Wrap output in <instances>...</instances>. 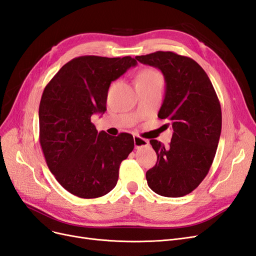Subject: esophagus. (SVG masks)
Listing matches in <instances>:
<instances>
[{
  "instance_id": "obj_1",
  "label": "esophagus",
  "mask_w": 256,
  "mask_h": 256,
  "mask_svg": "<svg viewBox=\"0 0 256 256\" xmlns=\"http://www.w3.org/2000/svg\"><path fill=\"white\" fill-rule=\"evenodd\" d=\"M134 146L136 148H140V147H145L150 144L148 140H145V138L138 136H134Z\"/></svg>"
}]
</instances>
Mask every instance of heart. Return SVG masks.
<instances>
[{
	"label": "heart",
	"mask_w": 256,
	"mask_h": 256,
	"mask_svg": "<svg viewBox=\"0 0 256 256\" xmlns=\"http://www.w3.org/2000/svg\"><path fill=\"white\" fill-rule=\"evenodd\" d=\"M136 82H147V83H158L162 85L164 82V76L161 72H159L156 69L152 68H146L138 74Z\"/></svg>",
	"instance_id": "heart-1"
}]
</instances>
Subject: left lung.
<instances>
[{
    "label": "left lung",
    "instance_id": "left-lung-1",
    "mask_svg": "<svg viewBox=\"0 0 256 256\" xmlns=\"http://www.w3.org/2000/svg\"><path fill=\"white\" fill-rule=\"evenodd\" d=\"M136 58L164 74L166 96L158 118L171 120L174 131L168 146L150 141L157 162L146 172L147 184L162 196L189 194L203 182L216 156L222 126L218 96L204 69L188 56L157 51Z\"/></svg>",
    "mask_w": 256,
    "mask_h": 256
}]
</instances>
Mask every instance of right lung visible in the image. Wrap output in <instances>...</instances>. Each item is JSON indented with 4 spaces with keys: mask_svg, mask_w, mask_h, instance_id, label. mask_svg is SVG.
I'll return each mask as SVG.
<instances>
[{
    "mask_svg": "<svg viewBox=\"0 0 256 256\" xmlns=\"http://www.w3.org/2000/svg\"><path fill=\"white\" fill-rule=\"evenodd\" d=\"M136 60L131 56H83L62 67L44 88L40 104V143L62 187L82 198H96L118 184L120 166L134 147V136H112L90 118L104 113L112 81Z\"/></svg>",
    "mask_w": 256,
    "mask_h": 256,
    "instance_id": "1",
    "label": "right lung"
}]
</instances>
